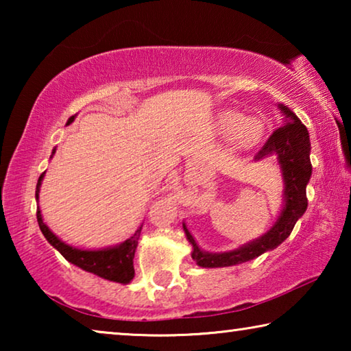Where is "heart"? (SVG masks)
<instances>
[{
  "label": "heart",
  "mask_w": 351,
  "mask_h": 351,
  "mask_svg": "<svg viewBox=\"0 0 351 351\" xmlns=\"http://www.w3.org/2000/svg\"><path fill=\"white\" fill-rule=\"evenodd\" d=\"M218 127L223 134H232L234 144L240 148H249L258 144L265 132L260 119H247L237 110L223 111L218 117Z\"/></svg>",
  "instance_id": "heart-1"
}]
</instances>
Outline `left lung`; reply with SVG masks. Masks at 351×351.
Wrapping results in <instances>:
<instances>
[{
  "label": "left lung",
  "mask_w": 351,
  "mask_h": 351,
  "mask_svg": "<svg viewBox=\"0 0 351 351\" xmlns=\"http://www.w3.org/2000/svg\"><path fill=\"white\" fill-rule=\"evenodd\" d=\"M278 108L285 116V125L278 127L269 136V139L255 154V161L272 156V154L277 156L285 182V203L280 215L265 235L229 252L203 251L197 245L192 234L189 232L186 223H182L184 232H186L187 240L192 245V258L197 261V265L201 268H224V266L240 265L258 257L266 251L276 249L288 239L289 234L293 232L297 219L304 215L306 210V186L310 182L313 171L310 161V134H308L306 127L300 122V119L288 106L278 104Z\"/></svg>",
  "instance_id": "1"
}]
</instances>
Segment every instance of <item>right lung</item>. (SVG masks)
Masks as SVG:
<instances>
[{
  "label": "right lung",
  "instance_id": "1",
  "mask_svg": "<svg viewBox=\"0 0 351 351\" xmlns=\"http://www.w3.org/2000/svg\"><path fill=\"white\" fill-rule=\"evenodd\" d=\"M74 117L75 116L69 117L66 125H69V123L74 121ZM54 153H56V148L52 150L51 158L54 156ZM45 173L46 171H43L38 178L37 190H35V198L37 199H38L40 186L45 178ZM37 221L40 226V230L45 235V239L73 265L79 266V268H82L83 271L93 272V274L102 277L105 280H111V282H117L123 285H127L133 280L134 277L133 258H134L136 247H138V240L141 237L142 224L136 229V232L130 237V239L121 243V245H116L112 247H105V249H97V251H90V249H79V247L66 245V243L58 239V237L43 223V217H41L40 207H37Z\"/></svg>",
  "mask_w": 351,
  "mask_h": 351
}]
</instances>
